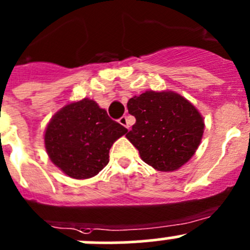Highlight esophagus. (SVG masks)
I'll use <instances>...</instances> for the list:
<instances>
[{"label": "esophagus", "instance_id": "obj_1", "mask_svg": "<svg viewBox=\"0 0 250 250\" xmlns=\"http://www.w3.org/2000/svg\"><path fill=\"white\" fill-rule=\"evenodd\" d=\"M119 123H120V124H122L123 126H125V127H130V125H128V120H127V117H125V115H124V117H122V118H120V119H119Z\"/></svg>", "mask_w": 250, "mask_h": 250}]
</instances>
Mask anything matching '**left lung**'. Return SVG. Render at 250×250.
<instances>
[{
	"mask_svg": "<svg viewBox=\"0 0 250 250\" xmlns=\"http://www.w3.org/2000/svg\"><path fill=\"white\" fill-rule=\"evenodd\" d=\"M127 109L136 123L126 137L143 162L159 171H174L191 159L204 122L188 101L171 91H146L128 100Z\"/></svg>",
	"mask_w": 250,
	"mask_h": 250,
	"instance_id": "obj_1",
	"label": "left lung"
}]
</instances>
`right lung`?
Returning <instances> with one entry per match:
<instances>
[{
    "instance_id": "1",
    "label": "right lung",
    "mask_w": 250,
    "mask_h": 250,
    "mask_svg": "<svg viewBox=\"0 0 250 250\" xmlns=\"http://www.w3.org/2000/svg\"><path fill=\"white\" fill-rule=\"evenodd\" d=\"M127 128L108 117L92 100L70 103L49 122L44 146L49 159L73 179H90L109 162L113 143Z\"/></svg>"
}]
</instances>
